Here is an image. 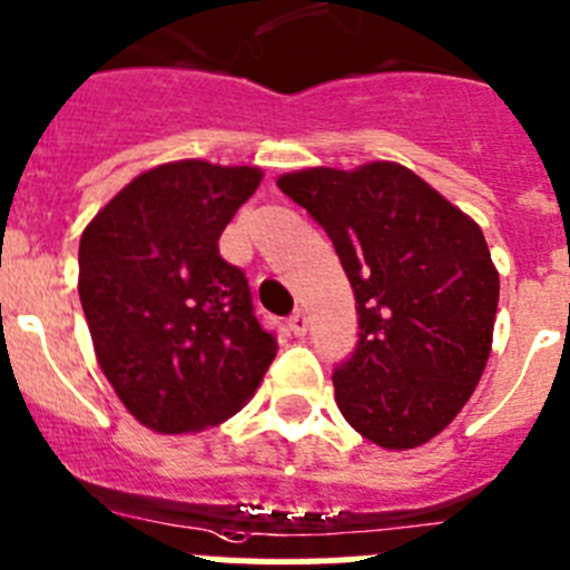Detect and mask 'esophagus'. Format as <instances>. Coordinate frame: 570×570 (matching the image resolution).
I'll use <instances>...</instances> for the list:
<instances>
[{
	"label": "esophagus",
	"mask_w": 570,
	"mask_h": 570,
	"mask_svg": "<svg viewBox=\"0 0 570 570\" xmlns=\"http://www.w3.org/2000/svg\"><path fill=\"white\" fill-rule=\"evenodd\" d=\"M289 330H292V335H295V337H304L306 332H309V317H306V312H304V309L292 312V317H289Z\"/></svg>",
	"instance_id": "esophagus-1"
}]
</instances>
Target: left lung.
Returning a JSON list of instances; mask_svg holds the SVG:
<instances>
[{
  "instance_id": "8db88e82",
  "label": "left lung",
  "mask_w": 570,
  "mask_h": 570,
  "mask_svg": "<svg viewBox=\"0 0 570 570\" xmlns=\"http://www.w3.org/2000/svg\"><path fill=\"white\" fill-rule=\"evenodd\" d=\"M278 187L330 235L357 309V346L332 372L346 423L383 449L440 434L480 383L500 275L483 229L412 170L372 161Z\"/></svg>"
}]
</instances>
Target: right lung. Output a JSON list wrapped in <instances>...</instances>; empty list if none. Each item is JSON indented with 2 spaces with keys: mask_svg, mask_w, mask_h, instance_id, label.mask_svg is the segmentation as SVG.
I'll list each match as a JSON object with an SVG mask.
<instances>
[{
  "mask_svg": "<svg viewBox=\"0 0 570 570\" xmlns=\"http://www.w3.org/2000/svg\"><path fill=\"white\" fill-rule=\"evenodd\" d=\"M258 167L173 161L132 178L79 240V297L96 357L127 412L161 434L233 417L275 361L247 275L218 238Z\"/></svg>",
  "mask_w": 570,
  "mask_h": 570,
  "instance_id": "right-lung-1",
  "label": "right lung"
}]
</instances>
